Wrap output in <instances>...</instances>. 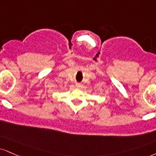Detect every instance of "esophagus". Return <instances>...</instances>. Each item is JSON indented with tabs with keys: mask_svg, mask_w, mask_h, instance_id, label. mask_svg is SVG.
Segmentation results:
<instances>
[{
	"mask_svg": "<svg viewBox=\"0 0 156 156\" xmlns=\"http://www.w3.org/2000/svg\"><path fill=\"white\" fill-rule=\"evenodd\" d=\"M76 87L77 88H80V83H76Z\"/></svg>",
	"mask_w": 156,
	"mask_h": 156,
	"instance_id": "esophagus-1",
	"label": "esophagus"
}]
</instances>
